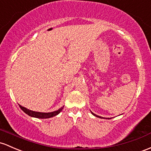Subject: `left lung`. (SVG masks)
Masks as SVG:
<instances>
[{"instance_id":"left-lung-1","label":"left lung","mask_w":151,"mask_h":151,"mask_svg":"<svg viewBox=\"0 0 151 151\" xmlns=\"http://www.w3.org/2000/svg\"><path fill=\"white\" fill-rule=\"evenodd\" d=\"M91 113H92V115H93L94 116H95V117H99V118H103V119H105V118H104V117H100V116H99V115H96V114L93 113V112H92V111H91ZM108 119H109V118H108Z\"/></svg>"}]
</instances>
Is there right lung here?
Wrapping results in <instances>:
<instances>
[{"mask_svg": "<svg viewBox=\"0 0 151 151\" xmlns=\"http://www.w3.org/2000/svg\"><path fill=\"white\" fill-rule=\"evenodd\" d=\"M19 107H21V109L26 114H27L28 115L31 116L33 117H36V118H41V119H46V118H50V117H54V116L57 115L58 114L60 113V112L63 110L64 108V106H62L61 108H59V110L54 111V112H35V111L30 110L29 109L26 108V107H22L21 105H19Z\"/></svg>", "mask_w": 151, "mask_h": 151, "instance_id": "1", "label": "right lung"}]
</instances>
